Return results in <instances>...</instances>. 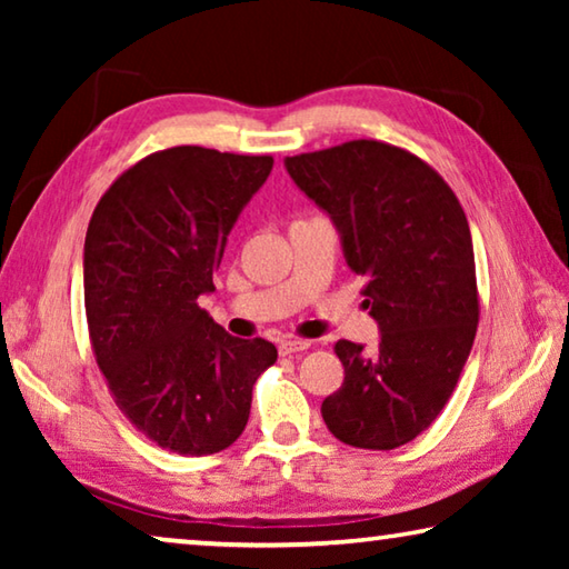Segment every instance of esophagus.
<instances>
[{"label":"esophagus","instance_id":"esophagus-1","mask_svg":"<svg viewBox=\"0 0 569 569\" xmlns=\"http://www.w3.org/2000/svg\"><path fill=\"white\" fill-rule=\"evenodd\" d=\"M308 346H311V341L306 339H288V341H281L278 351H281V356H293V353H303Z\"/></svg>","mask_w":569,"mask_h":569}]
</instances>
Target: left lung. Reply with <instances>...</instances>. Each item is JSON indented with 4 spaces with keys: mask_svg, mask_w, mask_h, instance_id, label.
Returning a JSON list of instances; mask_svg holds the SVG:
<instances>
[{
    "mask_svg": "<svg viewBox=\"0 0 569 569\" xmlns=\"http://www.w3.org/2000/svg\"><path fill=\"white\" fill-rule=\"evenodd\" d=\"M286 170L339 228L343 256L366 276L379 349L336 341L343 387L321 413L349 447L389 451L431 427L475 343L479 291L465 210L445 178L381 140L286 158Z\"/></svg>",
    "mask_w": 569,
    "mask_h": 569,
    "instance_id": "left-lung-1",
    "label": "left lung"
}]
</instances>
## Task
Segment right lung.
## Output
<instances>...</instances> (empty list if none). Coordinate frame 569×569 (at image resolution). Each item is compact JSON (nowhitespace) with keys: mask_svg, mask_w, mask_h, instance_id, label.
Returning a JSON list of instances; mask_svg holds the SVG:
<instances>
[{"mask_svg":"<svg viewBox=\"0 0 569 569\" xmlns=\"http://www.w3.org/2000/svg\"><path fill=\"white\" fill-rule=\"evenodd\" d=\"M271 156L158 150L104 190L84 238V313L120 411L158 447L208 457L243 435L278 351L236 339L198 306Z\"/></svg>","mask_w":569,"mask_h":569,"instance_id":"obj_1","label":"right lung"}]
</instances>
